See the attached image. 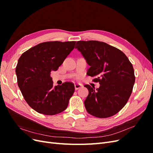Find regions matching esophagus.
Segmentation results:
<instances>
[{
	"instance_id": "34e87169",
	"label": "esophagus",
	"mask_w": 153,
	"mask_h": 153,
	"mask_svg": "<svg viewBox=\"0 0 153 153\" xmlns=\"http://www.w3.org/2000/svg\"><path fill=\"white\" fill-rule=\"evenodd\" d=\"M82 85L80 84H75V90H78V89H80L81 87H82Z\"/></svg>"
}]
</instances>
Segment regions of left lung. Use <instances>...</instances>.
<instances>
[{"instance_id": "8db88e82", "label": "left lung", "mask_w": 153, "mask_h": 153, "mask_svg": "<svg viewBox=\"0 0 153 153\" xmlns=\"http://www.w3.org/2000/svg\"><path fill=\"white\" fill-rule=\"evenodd\" d=\"M75 48L90 66L87 75L100 84L96 89L84 85L89 91L84 101L87 112L99 118L116 114L132 92L135 81L132 64L122 51L104 42L79 41Z\"/></svg>"}]
</instances>
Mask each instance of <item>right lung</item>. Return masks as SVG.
Segmentation results:
<instances>
[{
    "mask_svg": "<svg viewBox=\"0 0 153 153\" xmlns=\"http://www.w3.org/2000/svg\"><path fill=\"white\" fill-rule=\"evenodd\" d=\"M76 41H48L23 53L16 67L18 85L26 102L37 112L53 115L66 110L75 85L53 86L51 72L57 71L75 48Z\"/></svg>",
    "mask_w": 153,
    "mask_h": 153,
    "instance_id": "right-lung-1",
    "label": "right lung"
}]
</instances>
